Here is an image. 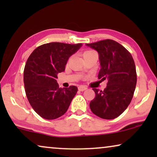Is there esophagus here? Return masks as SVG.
Instances as JSON below:
<instances>
[{
  "label": "esophagus",
  "instance_id": "1",
  "mask_svg": "<svg viewBox=\"0 0 157 157\" xmlns=\"http://www.w3.org/2000/svg\"><path fill=\"white\" fill-rule=\"evenodd\" d=\"M86 89H87V88L85 87V86H80L78 87V91H85V90Z\"/></svg>",
  "mask_w": 157,
  "mask_h": 157
}]
</instances>
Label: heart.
Masks as SVG:
<instances>
[{
  "instance_id": "1",
  "label": "heart",
  "mask_w": 157,
  "mask_h": 157,
  "mask_svg": "<svg viewBox=\"0 0 157 157\" xmlns=\"http://www.w3.org/2000/svg\"><path fill=\"white\" fill-rule=\"evenodd\" d=\"M89 51H86V52H89Z\"/></svg>"
}]
</instances>
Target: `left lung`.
<instances>
[{"label":"left lung","instance_id":"1","mask_svg":"<svg viewBox=\"0 0 157 157\" xmlns=\"http://www.w3.org/2000/svg\"><path fill=\"white\" fill-rule=\"evenodd\" d=\"M86 46L98 53V79L108 80L104 91L93 89L96 96L90 102V109L101 119H113L126 110L134 96L137 80L134 61L131 53L113 40L105 39Z\"/></svg>","mask_w":157,"mask_h":157}]
</instances>
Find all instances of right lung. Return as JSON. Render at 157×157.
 <instances>
[{
  "label": "right lung",
  "mask_w": 157,
  "mask_h": 157,
  "mask_svg": "<svg viewBox=\"0 0 157 157\" xmlns=\"http://www.w3.org/2000/svg\"><path fill=\"white\" fill-rule=\"evenodd\" d=\"M82 44H68L52 42L43 44L28 59L23 71L27 98L33 110L45 119L52 120L67 111L78 88H59L56 78L72 54Z\"/></svg>",
  "instance_id": "1"
}]
</instances>
